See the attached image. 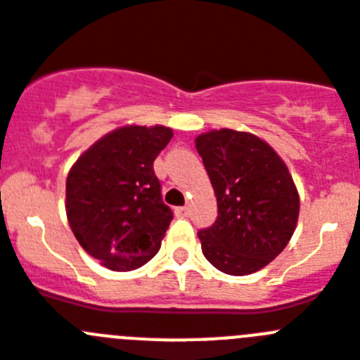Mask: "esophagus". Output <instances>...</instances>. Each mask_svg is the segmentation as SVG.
Masks as SVG:
<instances>
[{"label": "esophagus", "instance_id": "obj_1", "mask_svg": "<svg viewBox=\"0 0 360 360\" xmlns=\"http://www.w3.org/2000/svg\"><path fill=\"white\" fill-rule=\"evenodd\" d=\"M174 214H176V216H187V214H189V207H176V209H174Z\"/></svg>", "mask_w": 360, "mask_h": 360}]
</instances>
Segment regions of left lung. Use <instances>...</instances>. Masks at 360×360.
I'll return each mask as SVG.
<instances>
[{
  "mask_svg": "<svg viewBox=\"0 0 360 360\" xmlns=\"http://www.w3.org/2000/svg\"><path fill=\"white\" fill-rule=\"evenodd\" d=\"M218 202L198 232L202 252L229 276H249L283 252L299 218V193L272 146L249 131L211 129L195 139Z\"/></svg>",
  "mask_w": 360,
  "mask_h": 360,
  "instance_id": "obj_1",
  "label": "left lung"
}]
</instances>
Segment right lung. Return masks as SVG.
Listing matches in <instances>:
<instances>
[{"label": "right lung", "mask_w": 360, "mask_h": 360, "mask_svg": "<svg viewBox=\"0 0 360 360\" xmlns=\"http://www.w3.org/2000/svg\"><path fill=\"white\" fill-rule=\"evenodd\" d=\"M171 136L173 129L160 124H126L101 136L70 167V229L106 269H141L160 250L173 212L162 202L153 162Z\"/></svg>", "instance_id": "obj_1"}]
</instances>
